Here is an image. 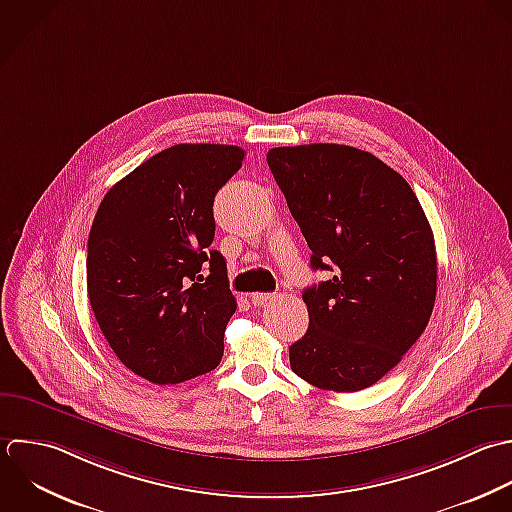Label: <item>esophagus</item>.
Instances as JSON below:
<instances>
[{
  "mask_svg": "<svg viewBox=\"0 0 512 512\" xmlns=\"http://www.w3.org/2000/svg\"><path fill=\"white\" fill-rule=\"evenodd\" d=\"M273 297H275L273 293H253V295H251V303H253L255 307H263V305H267Z\"/></svg>",
  "mask_w": 512,
  "mask_h": 512,
  "instance_id": "esophagus-1",
  "label": "esophagus"
}]
</instances>
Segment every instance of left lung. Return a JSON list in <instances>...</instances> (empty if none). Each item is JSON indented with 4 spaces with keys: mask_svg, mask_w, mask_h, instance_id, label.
<instances>
[{
    "mask_svg": "<svg viewBox=\"0 0 512 512\" xmlns=\"http://www.w3.org/2000/svg\"><path fill=\"white\" fill-rule=\"evenodd\" d=\"M267 163L311 267L333 273L303 291L309 329L289 347L291 369L323 391L367 389L431 319L437 251L427 215L395 169L357 147H275Z\"/></svg>",
    "mask_w": 512,
    "mask_h": 512,
    "instance_id": "8db88e82",
    "label": "left lung"
}]
</instances>
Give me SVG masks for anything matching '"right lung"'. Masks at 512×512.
<instances>
[{
  "instance_id": "add662e5",
  "label": "right lung",
  "mask_w": 512,
  "mask_h": 512,
  "mask_svg": "<svg viewBox=\"0 0 512 512\" xmlns=\"http://www.w3.org/2000/svg\"><path fill=\"white\" fill-rule=\"evenodd\" d=\"M243 157L237 145H173L117 181L95 213L89 303L117 359L151 383H183L221 363L237 301L225 257L211 249L213 201Z\"/></svg>"
}]
</instances>
